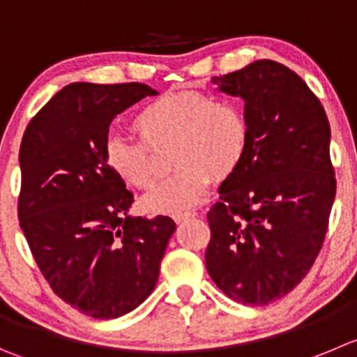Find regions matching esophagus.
<instances>
[{
    "instance_id": "34e87169",
    "label": "esophagus",
    "mask_w": 357,
    "mask_h": 357,
    "mask_svg": "<svg viewBox=\"0 0 357 357\" xmlns=\"http://www.w3.org/2000/svg\"><path fill=\"white\" fill-rule=\"evenodd\" d=\"M196 215V212H175L173 213V219H175V222H184V220H189L192 219V217Z\"/></svg>"
}]
</instances>
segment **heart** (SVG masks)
Returning a JSON list of instances; mask_svg holds the SVG:
<instances>
[{"label":"heart","mask_w":357,"mask_h":357,"mask_svg":"<svg viewBox=\"0 0 357 357\" xmlns=\"http://www.w3.org/2000/svg\"><path fill=\"white\" fill-rule=\"evenodd\" d=\"M131 128L140 142L110 135L103 144L107 168L130 188L149 191L159 172L149 149L169 144L172 175L145 199L152 212H181L198 205L212 175L226 178L245 159L250 126L233 98L202 91L166 93L135 114Z\"/></svg>","instance_id":"obj_1"}]
</instances>
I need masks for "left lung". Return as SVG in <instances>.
Wrapping results in <instances>:
<instances>
[{
    "mask_svg": "<svg viewBox=\"0 0 357 357\" xmlns=\"http://www.w3.org/2000/svg\"><path fill=\"white\" fill-rule=\"evenodd\" d=\"M212 82L245 101L250 144L206 213V270L231 300L268 305L307 277L328 233L337 195L328 115L300 75L277 61Z\"/></svg>",
    "mask_w": 357,
    "mask_h": 357,
    "instance_id": "8db88e82",
    "label": "left lung"
}]
</instances>
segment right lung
Masks as SVG:
<instances>
[{
    "mask_svg": "<svg viewBox=\"0 0 357 357\" xmlns=\"http://www.w3.org/2000/svg\"><path fill=\"white\" fill-rule=\"evenodd\" d=\"M154 94L140 82L70 84L20 142V229L54 293L94 319L121 317L147 300L176 227L166 215H128L133 192L103 159L115 115Z\"/></svg>",
    "mask_w": 357,
    "mask_h": 357,
    "instance_id": "add662e5",
    "label": "right lung"
}]
</instances>
